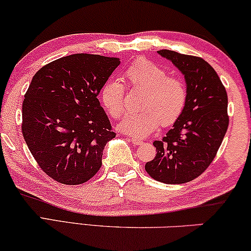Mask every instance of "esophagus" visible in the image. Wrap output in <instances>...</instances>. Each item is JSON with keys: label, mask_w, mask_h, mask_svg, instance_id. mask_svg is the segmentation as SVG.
<instances>
[{"label": "esophagus", "mask_w": 251, "mask_h": 251, "mask_svg": "<svg viewBox=\"0 0 251 251\" xmlns=\"http://www.w3.org/2000/svg\"><path fill=\"white\" fill-rule=\"evenodd\" d=\"M130 142H132V143H133L134 145H136V147H138V145L143 144V142H142L141 140H137V138H130Z\"/></svg>", "instance_id": "34e87169"}]
</instances>
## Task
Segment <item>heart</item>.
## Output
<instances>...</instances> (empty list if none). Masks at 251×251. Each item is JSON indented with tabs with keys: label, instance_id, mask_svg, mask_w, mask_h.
<instances>
[{
	"label": "heart",
	"instance_id": "heart-1",
	"mask_svg": "<svg viewBox=\"0 0 251 251\" xmlns=\"http://www.w3.org/2000/svg\"><path fill=\"white\" fill-rule=\"evenodd\" d=\"M130 87L145 91L141 107L129 111L117 128L136 138L145 137L162 126H171L180 117L187 102V89L180 78L169 76L162 67L148 59H138L125 71ZM101 101L111 117L125 111V87L118 78H108L101 92Z\"/></svg>",
	"mask_w": 251,
	"mask_h": 251
}]
</instances>
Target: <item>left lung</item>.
<instances>
[{"mask_svg":"<svg viewBox=\"0 0 251 251\" xmlns=\"http://www.w3.org/2000/svg\"><path fill=\"white\" fill-rule=\"evenodd\" d=\"M156 53L184 75L187 102L173 128L161 141L153 142L156 155L145 163V170L163 184H185L203 174L215 158L229 125L227 95L203 58L168 50Z\"/></svg>","mask_w":251,"mask_h":251,"instance_id":"8db88e82","label":"left lung"}]
</instances>
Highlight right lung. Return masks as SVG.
Returning a JSON list of instances; mask_svg holds the SVG:
<instances>
[{"mask_svg":"<svg viewBox=\"0 0 251 251\" xmlns=\"http://www.w3.org/2000/svg\"><path fill=\"white\" fill-rule=\"evenodd\" d=\"M121 59L73 54L42 67L22 103V134L39 167L64 185L88 181L116 136L98 96Z\"/></svg>","mask_w":251,"mask_h":251,"instance_id":"obj_1","label":"right lung"}]
</instances>
